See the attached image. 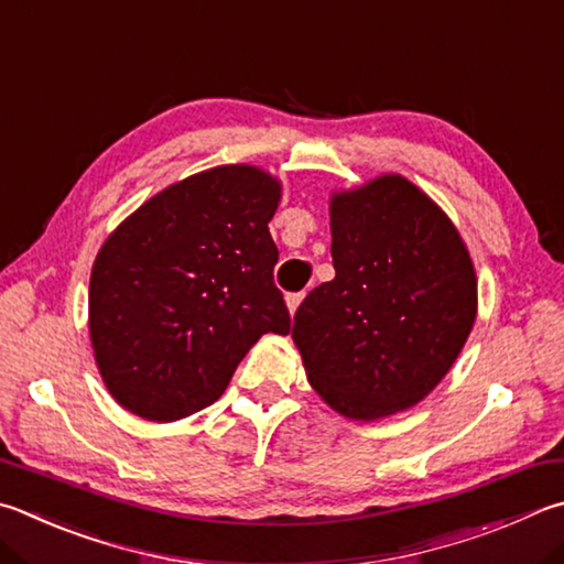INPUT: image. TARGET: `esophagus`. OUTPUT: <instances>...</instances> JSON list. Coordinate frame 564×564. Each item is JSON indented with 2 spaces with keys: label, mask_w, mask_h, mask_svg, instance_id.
Instances as JSON below:
<instances>
[{
  "label": "esophagus",
  "mask_w": 564,
  "mask_h": 564,
  "mask_svg": "<svg viewBox=\"0 0 564 564\" xmlns=\"http://www.w3.org/2000/svg\"><path fill=\"white\" fill-rule=\"evenodd\" d=\"M305 299V293L301 291V293H291L289 295V299H285V303H289V311L291 313H295V311H299V305H301V301Z\"/></svg>",
  "instance_id": "34e87169"
}]
</instances>
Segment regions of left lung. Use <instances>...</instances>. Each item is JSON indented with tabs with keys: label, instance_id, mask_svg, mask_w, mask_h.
Returning <instances> with one entry per match:
<instances>
[{
	"label": "left lung",
	"instance_id": "left-lung-1",
	"mask_svg": "<svg viewBox=\"0 0 564 564\" xmlns=\"http://www.w3.org/2000/svg\"><path fill=\"white\" fill-rule=\"evenodd\" d=\"M335 279L295 311L313 389L350 419L414 406L452 370L476 321V273L454 224L399 175L330 202Z\"/></svg>",
	"mask_w": 564,
	"mask_h": 564
}]
</instances>
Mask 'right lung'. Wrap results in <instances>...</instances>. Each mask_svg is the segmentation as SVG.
Wrapping results in <instances>:
<instances>
[{
  "label": "right lung",
  "instance_id": "right-lung-1",
  "mask_svg": "<svg viewBox=\"0 0 564 564\" xmlns=\"http://www.w3.org/2000/svg\"><path fill=\"white\" fill-rule=\"evenodd\" d=\"M281 187L249 165L172 184L110 234L90 273V340L118 402L172 422L217 402L263 333L285 335L269 221Z\"/></svg>",
  "mask_w": 564,
  "mask_h": 564
}]
</instances>
